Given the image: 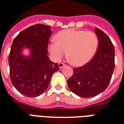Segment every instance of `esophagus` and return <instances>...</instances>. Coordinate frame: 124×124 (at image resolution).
Wrapping results in <instances>:
<instances>
[{
    "label": "esophagus",
    "instance_id": "obj_1",
    "mask_svg": "<svg viewBox=\"0 0 124 124\" xmlns=\"http://www.w3.org/2000/svg\"><path fill=\"white\" fill-rule=\"evenodd\" d=\"M65 66V64L64 63H62V62H60L59 64H58V67L59 68H62V67H64Z\"/></svg>",
    "mask_w": 124,
    "mask_h": 124
}]
</instances>
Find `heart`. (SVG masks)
Returning <instances> with one entry per match:
<instances>
[{
    "label": "heart",
    "mask_w": 124,
    "mask_h": 124,
    "mask_svg": "<svg viewBox=\"0 0 124 124\" xmlns=\"http://www.w3.org/2000/svg\"><path fill=\"white\" fill-rule=\"evenodd\" d=\"M98 46V37L94 32L70 28L58 33L56 40H52L48 44V50L56 61L62 59L67 51L70 63L80 66L93 58Z\"/></svg>",
    "instance_id": "1"
}]
</instances>
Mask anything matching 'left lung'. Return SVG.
I'll return each mask as SVG.
<instances>
[{"mask_svg": "<svg viewBox=\"0 0 124 124\" xmlns=\"http://www.w3.org/2000/svg\"><path fill=\"white\" fill-rule=\"evenodd\" d=\"M94 32L99 39L98 51L83 66L74 68L67 81L70 90L82 98H92L101 93L109 85L115 66V50L112 41L100 29Z\"/></svg>", "mask_w": 124, "mask_h": 124, "instance_id": "obj_1", "label": "left lung"}]
</instances>
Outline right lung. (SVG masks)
Masks as SVG:
<instances>
[{
    "label": "right lung",
    "instance_id": "1",
    "mask_svg": "<svg viewBox=\"0 0 124 124\" xmlns=\"http://www.w3.org/2000/svg\"><path fill=\"white\" fill-rule=\"evenodd\" d=\"M52 35L50 26L38 24L20 32L15 38L8 57L12 85L23 95L30 98L43 93L58 64L48 56V44ZM25 49L29 50L24 55Z\"/></svg>",
    "mask_w": 124,
    "mask_h": 124
}]
</instances>
